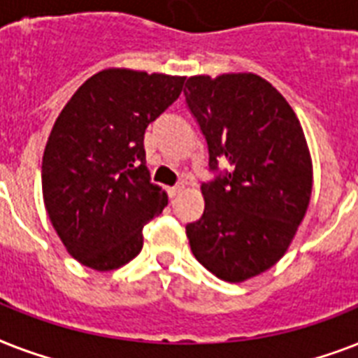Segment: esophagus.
Here are the masks:
<instances>
[{"label":"esophagus","instance_id":"34e87169","mask_svg":"<svg viewBox=\"0 0 358 358\" xmlns=\"http://www.w3.org/2000/svg\"><path fill=\"white\" fill-rule=\"evenodd\" d=\"M184 191H185V185L184 184L174 185V187H169V196H178V195H182Z\"/></svg>","mask_w":358,"mask_h":358}]
</instances>
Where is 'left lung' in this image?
Masks as SVG:
<instances>
[{
  "instance_id": "obj_1",
  "label": "left lung",
  "mask_w": 358,
  "mask_h": 358,
  "mask_svg": "<svg viewBox=\"0 0 358 358\" xmlns=\"http://www.w3.org/2000/svg\"><path fill=\"white\" fill-rule=\"evenodd\" d=\"M185 102L223 176L202 184L204 213L185 227L193 255L227 282L277 264L294 241L312 195V157L286 98L252 72L191 76Z\"/></svg>"
}]
</instances>
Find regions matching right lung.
Masks as SVG:
<instances>
[{
	"label": "right lung",
	"mask_w": 358,
	"mask_h": 358,
	"mask_svg": "<svg viewBox=\"0 0 358 358\" xmlns=\"http://www.w3.org/2000/svg\"><path fill=\"white\" fill-rule=\"evenodd\" d=\"M184 76L106 69L74 92L42 156V196L64 249L113 271L143 249V229L167 206L146 169L145 129L180 96Z\"/></svg>",
	"instance_id": "add662e5"
}]
</instances>
